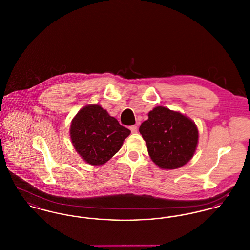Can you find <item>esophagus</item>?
Listing matches in <instances>:
<instances>
[{"label": "esophagus", "mask_w": 250, "mask_h": 250, "mask_svg": "<svg viewBox=\"0 0 250 250\" xmlns=\"http://www.w3.org/2000/svg\"><path fill=\"white\" fill-rule=\"evenodd\" d=\"M129 129L131 130V132L132 133H137V131H138V126H137V125H131V126L129 127Z\"/></svg>", "instance_id": "esophagus-1"}]
</instances>
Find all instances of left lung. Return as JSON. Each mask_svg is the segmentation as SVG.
Wrapping results in <instances>:
<instances>
[{"label":"left lung","mask_w":250,"mask_h":250,"mask_svg":"<svg viewBox=\"0 0 250 250\" xmlns=\"http://www.w3.org/2000/svg\"><path fill=\"white\" fill-rule=\"evenodd\" d=\"M148 154L162 170H174L191 161L198 145L195 123L179 111L158 105L140 126Z\"/></svg>","instance_id":"8db88e82"}]
</instances>
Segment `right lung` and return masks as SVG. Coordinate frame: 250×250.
<instances>
[{
	"label": "right lung",
	"mask_w": 250,
	"mask_h": 250,
	"mask_svg": "<svg viewBox=\"0 0 250 250\" xmlns=\"http://www.w3.org/2000/svg\"><path fill=\"white\" fill-rule=\"evenodd\" d=\"M130 133L99 104L82 107L73 118L70 126L75 151L84 162L93 166L108 162Z\"/></svg>",
	"instance_id": "1"
}]
</instances>
